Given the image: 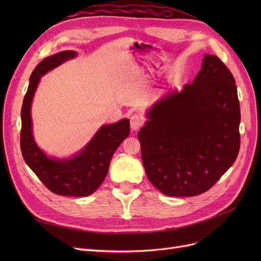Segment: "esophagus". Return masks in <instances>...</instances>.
I'll use <instances>...</instances> for the list:
<instances>
[{
  "label": "esophagus",
  "instance_id": "obj_1",
  "mask_svg": "<svg viewBox=\"0 0 261 261\" xmlns=\"http://www.w3.org/2000/svg\"><path fill=\"white\" fill-rule=\"evenodd\" d=\"M144 120L139 114H133L130 116V128L133 132L138 130L143 126Z\"/></svg>",
  "mask_w": 261,
  "mask_h": 261
}]
</instances>
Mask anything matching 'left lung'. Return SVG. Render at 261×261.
Returning <instances> with one entry per match:
<instances>
[{
	"instance_id": "obj_1",
	"label": "left lung",
	"mask_w": 261,
	"mask_h": 261,
	"mask_svg": "<svg viewBox=\"0 0 261 261\" xmlns=\"http://www.w3.org/2000/svg\"><path fill=\"white\" fill-rule=\"evenodd\" d=\"M138 133L148 179L172 197L207 192L238 158L241 109L235 80L206 54L193 84L170 90L148 110Z\"/></svg>"
}]
</instances>
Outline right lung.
I'll return each mask as SVG.
<instances>
[{"instance_id": "add662e5", "label": "right lung", "mask_w": 261, "mask_h": 261, "mask_svg": "<svg viewBox=\"0 0 261 261\" xmlns=\"http://www.w3.org/2000/svg\"><path fill=\"white\" fill-rule=\"evenodd\" d=\"M75 51H62L45 58L34 69L21 107L20 149L22 158L45 187L57 195L86 197L94 193L105 180L110 162L122 141L129 135V120L101 126L80 152L67 159L46 155L33 135L31 102L41 77L67 60Z\"/></svg>"}]
</instances>
